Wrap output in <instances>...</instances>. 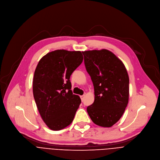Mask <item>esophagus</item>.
Here are the masks:
<instances>
[{
	"label": "esophagus",
	"instance_id": "obj_1",
	"mask_svg": "<svg viewBox=\"0 0 160 160\" xmlns=\"http://www.w3.org/2000/svg\"><path fill=\"white\" fill-rule=\"evenodd\" d=\"M83 98H84V95H82V96H80V98L82 100V101L83 100Z\"/></svg>",
	"mask_w": 160,
	"mask_h": 160
}]
</instances>
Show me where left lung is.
<instances>
[{"mask_svg":"<svg viewBox=\"0 0 160 160\" xmlns=\"http://www.w3.org/2000/svg\"><path fill=\"white\" fill-rule=\"evenodd\" d=\"M82 53L94 89V101L88 107V113L96 125L110 127L120 119L128 103V73L123 62L109 50Z\"/></svg>","mask_w":160,"mask_h":160,"instance_id":"1","label":"left lung"}]
</instances>
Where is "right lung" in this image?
<instances>
[{
  "mask_svg": "<svg viewBox=\"0 0 160 160\" xmlns=\"http://www.w3.org/2000/svg\"><path fill=\"white\" fill-rule=\"evenodd\" d=\"M83 61L80 51L58 49L38 62L33 81V97L42 120L52 131L72 122L81 100L71 90L70 77Z\"/></svg>",
  "mask_w": 160,
  "mask_h": 160,
  "instance_id": "right-lung-1",
  "label": "right lung"
}]
</instances>
